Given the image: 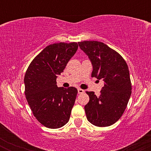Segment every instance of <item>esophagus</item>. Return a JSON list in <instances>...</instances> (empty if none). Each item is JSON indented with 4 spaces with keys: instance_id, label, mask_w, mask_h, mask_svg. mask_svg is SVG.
Returning a JSON list of instances; mask_svg holds the SVG:
<instances>
[{
    "instance_id": "esophagus-1",
    "label": "esophagus",
    "mask_w": 151,
    "mask_h": 151,
    "mask_svg": "<svg viewBox=\"0 0 151 151\" xmlns=\"http://www.w3.org/2000/svg\"><path fill=\"white\" fill-rule=\"evenodd\" d=\"M84 92V91L81 89H78V93H83Z\"/></svg>"
}]
</instances>
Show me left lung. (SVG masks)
Masks as SVG:
<instances>
[{
	"mask_svg": "<svg viewBox=\"0 0 151 151\" xmlns=\"http://www.w3.org/2000/svg\"><path fill=\"white\" fill-rule=\"evenodd\" d=\"M78 44L92 64L91 77L104 81L99 96L93 91H86L89 96V101L84 106L87 120L99 127L112 125L124 114L131 94L127 64L117 52L104 43L83 41Z\"/></svg>",
	"mask_w": 151,
	"mask_h": 151,
	"instance_id": "obj_1",
	"label": "left lung"
}]
</instances>
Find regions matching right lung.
<instances>
[{"mask_svg":"<svg viewBox=\"0 0 151 151\" xmlns=\"http://www.w3.org/2000/svg\"><path fill=\"white\" fill-rule=\"evenodd\" d=\"M78 49L77 42L47 46L33 59L25 72V94L36 119L49 129H59L70 120L77 89L57 86L58 75Z\"/></svg>","mask_w":151,"mask_h":151,"instance_id":"add662e5","label":"right lung"}]
</instances>
